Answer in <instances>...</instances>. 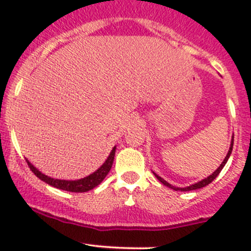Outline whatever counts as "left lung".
I'll use <instances>...</instances> for the list:
<instances>
[{"mask_svg":"<svg viewBox=\"0 0 251 251\" xmlns=\"http://www.w3.org/2000/svg\"><path fill=\"white\" fill-rule=\"evenodd\" d=\"M232 148H233V136H232V141H231V146H229V151H228V153H227V155L225 156L224 161H222V163H221V165H220L219 168H217V170H215L214 173H212L211 175H210V176H207L206 178L201 179V181L197 182V183H194V184H191V186H188V187H184V188H179V187H175V186H173V184H170V183H169V182H166L165 179H164V178H161L160 176H158V175H156L155 173H153V174L155 175V177H156V178L159 179V181L161 182V183H163V184H165V186H166V187H169V188H171V189H175V191L188 192V191H194V189L203 188V187L207 186V184H209V183H211V182L214 181V179L216 178L217 176H219V174L221 173V170H222V169H224V166L226 165V163H227V160H228L229 155H231V153H232Z\"/></svg>","mask_w":251,"mask_h":251,"instance_id":"1","label":"left lung"}]
</instances>
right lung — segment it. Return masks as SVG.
Instances as JSON below:
<instances>
[{
	"instance_id": "add662e5",
	"label": "right lung",
	"mask_w": 251,
	"mask_h": 251,
	"mask_svg": "<svg viewBox=\"0 0 251 251\" xmlns=\"http://www.w3.org/2000/svg\"><path fill=\"white\" fill-rule=\"evenodd\" d=\"M115 149L116 147H114L111 149L109 156L107 158V160L104 161L102 166H100L98 170H96L95 173L88 175L87 177H83V178L80 179H74V181H70V179H58V178H52V177H48L45 174H42L41 171L37 170L31 163L26 159V163L29 165L30 170L32 171L37 177H39L41 181L46 182L50 186L55 187L58 189H63V191L68 192H74V193H82V192H87L93 189L95 187H97L103 179L105 178L108 173L110 171L111 166H113L114 156H115Z\"/></svg>"
}]
</instances>
